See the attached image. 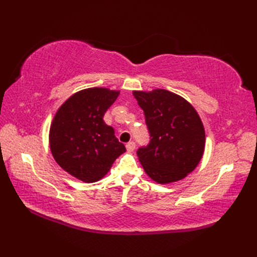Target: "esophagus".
<instances>
[{
    "label": "esophagus",
    "instance_id": "obj_1",
    "mask_svg": "<svg viewBox=\"0 0 257 257\" xmlns=\"http://www.w3.org/2000/svg\"><path fill=\"white\" fill-rule=\"evenodd\" d=\"M125 148H127V150L129 152H133L136 149V144L134 143V141H129V143L125 145Z\"/></svg>",
    "mask_w": 257,
    "mask_h": 257
}]
</instances>
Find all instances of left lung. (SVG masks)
Returning <instances> with one entry per match:
<instances>
[{
	"label": "left lung",
	"instance_id": "8db88e82",
	"mask_svg": "<svg viewBox=\"0 0 257 257\" xmlns=\"http://www.w3.org/2000/svg\"><path fill=\"white\" fill-rule=\"evenodd\" d=\"M133 94L150 134L149 145L137 151L145 172L160 184L182 180L204 152L205 132L198 112L184 98L166 89Z\"/></svg>",
	"mask_w": 257,
	"mask_h": 257
}]
</instances>
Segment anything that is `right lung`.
<instances>
[{
    "instance_id": "1",
    "label": "right lung",
    "mask_w": 257,
    "mask_h": 257,
    "mask_svg": "<svg viewBox=\"0 0 257 257\" xmlns=\"http://www.w3.org/2000/svg\"><path fill=\"white\" fill-rule=\"evenodd\" d=\"M119 92L102 87L83 89L58 108L50 129V148L57 165L70 176L96 182L125 151L102 119Z\"/></svg>"
}]
</instances>
